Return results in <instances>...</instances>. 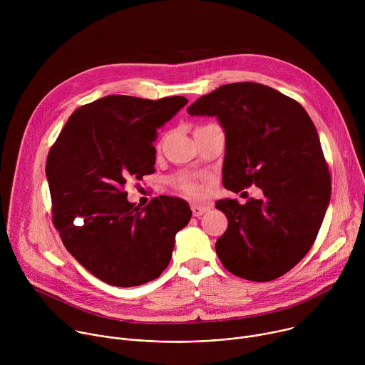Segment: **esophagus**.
Returning a JSON list of instances; mask_svg holds the SVG:
<instances>
[{
  "label": "esophagus",
  "instance_id": "esophagus-1",
  "mask_svg": "<svg viewBox=\"0 0 365 365\" xmlns=\"http://www.w3.org/2000/svg\"><path fill=\"white\" fill-rule=\"evenodd\" d=\"M211 207L212 206H210V205H192V214H193V217H200L205 212L210 211Z\"/></svg>",
  "mask_w": 365,
  "mask_h": 365
}]
</instances>
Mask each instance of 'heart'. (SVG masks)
I'll return each instance as SVG.
<instances>
[{"label": "heart", "instance_id": "1", "mask_svg": "<svg viewBox=\"0 0 365 365\" xmlns=\"http://www.w3.org/2000/svg\"><path fill=\"white\" fill-rule=\"evenodd\" d=\"M178 187H179L183 193H186V195H189V196H192V197H196V199H199V197H202V196L205 195V187H203V185H200V183L196 182V180L187 179V178L179 179V180H178Z\"/></svg>", "mask_w": 365, "mask_h": 365}]
</instances>
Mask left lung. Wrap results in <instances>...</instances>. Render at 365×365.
I'll return each mask as SVG.
<instances>
[{
	"label": "left lung",
	"instance_id": "1",
	"mask_svg": "<svg viewBox=\"0 0 365 365\" xmlns=\"http://www.w3.org/2000/svg\"><path fill=\"white\" fill-rule=\"evenodd\" d=\"M190 115L217 117L225 133L222 185H255L263 199L215 203L228 220L215 250L222 266L251 282L293 269L314 245L331 199V175L315 124L300 103L255 82L222 85Z\"/></svg>",
	"mask_w": 365,
	"mask_h": 365
}]
</instances>
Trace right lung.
I'll list each match as a JSON object with an SVG mask.
<instances>
[{"label":"right lung","mask_w":365,"mask_h":365,"mask_svg":"<svg viewBox=\"0 0 365 365\" xmlns=\"http://www.w3.org/2000/svg\"><path fill=\"white\" fill-rule=\"evenodd\" d=\"M186 103L185 96H103L78 108L48 151L53 224L66 250L102 282L133 287L158 279L190 221L183 199L153 197L140 210L124 192L128 180L154 172L158 128Z\"/></svg>","instance_id":"obj_1"}]
</instances>
